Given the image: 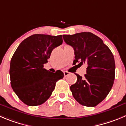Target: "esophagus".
I'll return each mask as SVG.
<instances>
[{
  "label": "esophagus",
  "instance_id": "obj_1",
  "mask_svg": "<svg viewBox=\"0 0 126 126\" xmlns=\"http://www.w3.org/2000/svg\"><path fill=\"white\" fill-rule=\"evenodd\" d=\"M63 73H64V76H68V75H70V73L68 72V71H64V72H63Z\"/></svg>",
  "mask_w": 126,
  "mask_h": 126
}]
</instances>
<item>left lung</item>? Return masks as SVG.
Segmentation results:
<instances>
[{
	"mask_svg": "<svg viewBox=\"0 0 126 126\" xmlns=\"http://www.w3.org/2000/svg\"><path fill=\"white\" fill-rule=\"evenodd\" d=\"M63 37L65 43L74 49L73 64L88 65L84 78L76 74L77 81L70 86L73 96L81 105L96 106L106 98L113 85V55L102 39L91 32L64 35Z\"/></svg>",
	"mask_w": 126,
	"mask_h": 126,
	"instance_id": "8db88e82",
	"label": "left lung"
}]
</instances>
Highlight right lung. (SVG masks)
<instances>
[{
  "label": "right lung",
  "instance_id": "right-lung-1",
  "mask_svg": "<svg viewBox=\"0 0 126 126\" xmlns=\"http://www.w3.org/2000/svg\"><path fill=\"white\" fill-rule=\"evenodd\" d=\"M63 43L62 35L35 34L21 42L12 56L10 65L11 86L25 104L36 106L50 97L58 80L64 74L51 73L43 68L55 48Z\"/></svg>",
  "mask_w": 126,
  "mask_h": 126
}]
</instances>
